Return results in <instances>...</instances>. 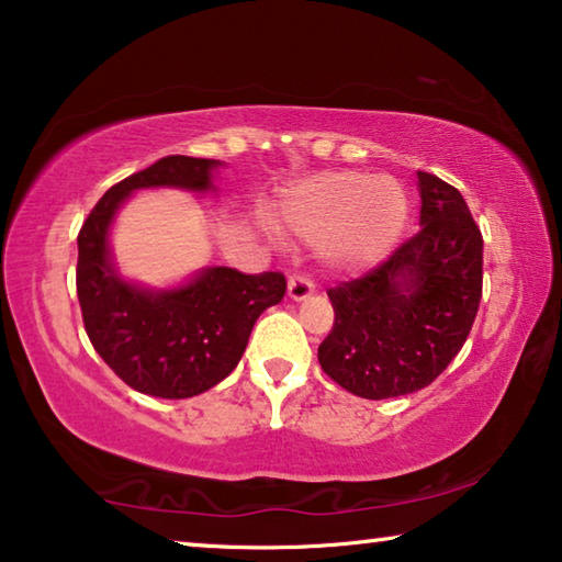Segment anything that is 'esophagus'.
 <instances>
[{"mask_svg":"<svg viewBox=\"0 0 562 562\" xmlns=\"http://www.w3.org/2000/svg\"><path fill=\"white\" fill-rule=\"evenodd\" d=\"M312 292H315V288H312V282L304 278V274H292L290 282H288V297L290 300L302 302V300H307Z\"/></svg>","mask_w":562,"mask_h":562,"instance_id":"1","label":"esophagus"}]
</instances>
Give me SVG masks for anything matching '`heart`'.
Here are the masks:
<instances>
[{
  "mask_svg": "<svg viewBox=\"0 0 562 562\" xmlns=\"http://www.w3.org/2000/svg\"><path fill=\"white\" fill-rule=\"evenodd\" d=\"M406 213L404 190L392 178L331 170L294 186L280 207V221L302 240H329L341 265L367 268L396 245Z\"/></svg>",
  "mask_w": 562,
  "mask_h": 562,
  "instance_id": "1",
  "label": "heart"
}]
</instances>
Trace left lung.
<instances>
[{
    "label": "left lung",
    "instance_id": "obj_1",
    "mask_svg": "<svg viewBox=\"0 0 562 562\" xmlns=\"http://www.w3.org/2000/svg\"><path fill=\"white\" fill-rule=\"evenodd\" d=\"M422 231L357 280L327 290L325 374L361 398L418 392L459 355L483 290V237L463 195L418 170Z\"/></svg>",
    "mask_w": 562,
    "mask_h": 562
}]
</instances>
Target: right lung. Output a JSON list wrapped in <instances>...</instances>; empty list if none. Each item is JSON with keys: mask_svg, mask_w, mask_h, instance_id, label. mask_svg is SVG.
Instances as JSON below:
<instances>
[{"mask_svg": "<svg viewBox=\"0 0 562 562\" xmlns=\"http://www.w3.org/2000/svg\"><path fill=\"white\" fill-rule=\"evenodd\" d=\"M221 160L166 156L111 186L79 231L76 294L99 357L131 389L158 398H188L233 372L265 310L284 297L282 272L245 274L207 268L173 290H146L119 278L109 227L121 203L140 188L205 193Z\"/></svg>", "mask_w": 562, "mask_h": 562, "instance_id": "right-lung-1", "label": "right lung"}]
</instances>
